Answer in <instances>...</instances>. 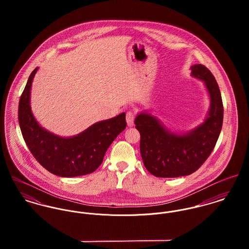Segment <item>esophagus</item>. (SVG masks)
Listing matches in <instances>:
<instances>
[{
    "label": "esophagus",
    "instance_id": "obj_1",
    "mask_svg": "<svg viewBox=\"0 0 249 249\" xmlns=\"http://www.w3.org/2000/svg\"><path fill=\"white\" fill-rule=\"evenodd\" d=\"M126 123H127V125L128 126H132L133 124H134V114L132 112H127L126 113Z\"/></svg>",
    "mask_w": 249,
    "mask_h": 249
}]
</instances>
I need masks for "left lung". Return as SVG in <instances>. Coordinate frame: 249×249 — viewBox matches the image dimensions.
<instances>
[{
    "instance_id": "8db88e82",
    "label": "left lung",
    "mask_w": 249,
    "mask_h": 249,
    "mask_svg": "<svg viewBox=\"0 0 249 249\" xmlns=\"http://www.w3.org/2000/svg\"><path fill=\"white\" fill-rule=\"evenodd\" d=\"M190 69L193 77L203 81L210 100L202 123L187 131L172 130L147 111L139 112L134 121L141 135L143 165L156 178H179L196 172L213 151L221 130L223 106L212 72L201 64Z\"/></svg>"
}]
</instances>
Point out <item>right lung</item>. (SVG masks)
Masks as SVG:
<instances>
[{
  "instance_id": "1",
  "label": "right lung",
  "mask_w": 249,
  "mask_h": 249,
  "mask_svg": "<svg viewBox=\"0 0 249 249\" xmlns=\"http://www.w3.org/2000/svg\"><path fill=\"white\" fill-rule=\"evenodd\" d=\"M38 67L31 73L20 98L18 121L24 140L36 160L60 178H75L95 172L107 148L126 126L125 113L93 124L82 132L62 137L44 128L33 114L31 90Z\"/></svg>"
}]
</instances>
